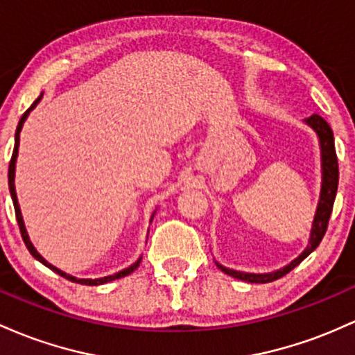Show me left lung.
Instances as JSON below:
<instances>
[{
    "mask_svg": "<svg viewBox=\"0 0 355 355\" xmlns=\"http://www.w3.org/2000/svg\"><path fill=\"white\" fill-rule=\"evenodd\" d=\"M306 124L312 127L313 130L318 134L320 139V147H322V193H320V201H318V208L315 220H313V228H312V236H310V245L306 246V250L300 257L295 258L290 265H286L284 270H278L273 273H263V275H254V273H243L236 272V270L225 268V266L216 263L218 268L221 272H225L230 277L238 278V280L250 282V284H268V282H275L278 278H282L284 275L292 272L297 265H300L302 261L309 257L313 250L320 245L322 238H324L325 231H327L330 214H332L334 201H336L337 194V186H338V162H337V154H336V144H334V132L330 129L325 119H322L318 114L310 115L306 119Z\"/></svg>",
    "mask_w": 355,
    "mask_h": 355,
    "instance_id": "1",
    "label": "left lung"
}]
</instances>
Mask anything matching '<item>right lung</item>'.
Returning <instances> with one entry per match:
<instances>
[{
    "label": "right lung",
    "instance_id": "add662e5",
    "mask_svg": "<svg viewBox=\"0 0 355 355\" xmlns=\"http://www.w3.org/2000/svg\"><path fill=\"white\" fill-rule=\"evenodd\" d=\"M40 98H42V95H40V97L37 98V101H35L33 103H31V107L30 109L26 110L25 114L21 115V119H19V122H18V127H17V134H15V149H13V156H11V161H10V167H8V186H10V193H11V198H13V206H15V214H17V221H18V226H19V233H21V238H23V241H25V245H26V248H28V252H30L31 254H33L35 258H37V260L40 261V263H43L45 266H49L50 270H53V272H57L60 277H63V278H67V280H70V282H75V284H82V285H102V284H107V282H112V280H117V278H122V277H125V275H129V273H132L135 268H137L139 266V263H141V260H137L135 261L134 265H130L129 268H125V270H122V272H119V273H115V275H110V277H103V278H97V280H83V278H75V277H70V275H67V273H63L62 270H58L57 266H53V265H50L49 261L45 260V258L42 257V254H40L37 250H35V246L31 245V241H30V238H28V234H26V230H25V225H23V218H21V211H19V206H18V199H17V191H15V162H17V156H18V144H19V130H21V127H23V122H25V119L28 117V114H30V110L33 109L35 105H37V103L40 102Z\"/></svg>",
    "mask_w": 355,
    "mask_h": 355
}]
</instances>
